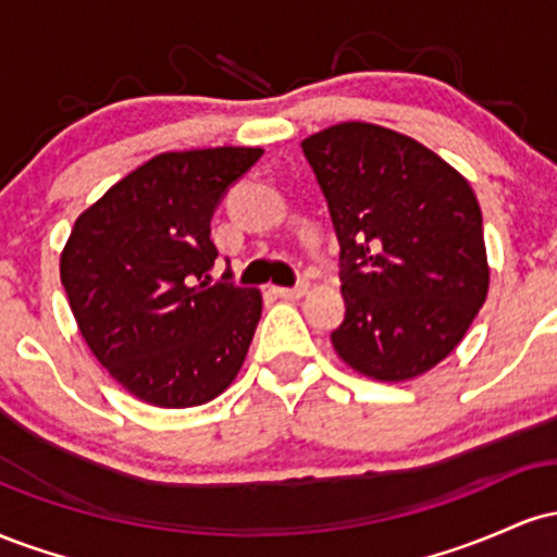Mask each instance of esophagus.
Here are the masks:
<instances>
[{"label": "esophagus", "instance_id": "obj_1", "mask_svg": "<svg viewBox=\"0 0 557 557\" xmlns=\"http://www.w3.org/2000/svg\"><path fill=\"white\" fill-rule=\"evenodd\" d=\"M274 293H277L280 298H287V300H293V298H304L306 293H309V283H298L296 287H274Z\"/></svg>", "mask_w": 557, "mask_h": 557}]
</instances>
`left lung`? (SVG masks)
Segmentation results:
<instances>
[{
    "label": "left lung",
    "instance_id": "8db88e82",
    "mask_svg": "<svg viewBox=\"0 0 557 557\" xmlns=\"http://www.w3.org/2000/svg\"><path fill=\"white\" fill-rule=\"evenodd\" d=\"M341 240L337 356L380 382L430 372L456 350L490 287L482 209L445 159L372 123L304 140Z\"/></svg>",
    "mask_w": 557,
    "mask_h": 557
}]
</instances>
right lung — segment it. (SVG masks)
<instances>
[{"label": "right lung", "instance_id": "right-lung-1", "mask_svg": "<svg viewBox=\"0 0 557 557\" xmlns=\"http://www.w3.org/2000/svg\"><path fill=\"white\" fill-rule=\"evenodd\" d=\"M261 149L157 154L75 220L60 277L83 341L114 380L159 408L225 393L261 319L257 287L212 283V216Z\"/></svg>", "mask_w": 557, "mask_h": 557}]
</instances>
